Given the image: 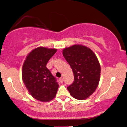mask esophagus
I'll return each instance as SVG.
<instances>
[{
  "label": "esophagus",
  "mask_w": 127,
  "mask_h": 127,
  "mask_svg": "<svg viewBox=\"0 0 127 127\" xmlns=\"http://www.w3.org/2000/svg\"><path fill=\"white\" fill-rule=\"evenodd\" d=\"M59 81H60V83H63V81H64V80H63V78L62 77H60V78H59Z\"/></svg>",
  "instance_id": "34e87169"
}]
</instances>
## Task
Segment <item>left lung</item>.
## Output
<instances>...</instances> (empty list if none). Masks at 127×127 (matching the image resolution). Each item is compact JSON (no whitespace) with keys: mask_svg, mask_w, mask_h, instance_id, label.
<instances>
[{"mask_svg":"<svg viewBox=\"0 0 127 127\" xmlns=\"http://www.w3.org/2000/svg\"><path fill=\"white\" fill-rule=\"evenodd\" d=\"M63 55L74 76L73 83L67 89L75 99L87 98L97 88L100 78L101 67L97 56L90 49L80 44L65 48Z\"/></svg>","mask_w":127,"mask_h":127,"instance_id":"obj_1","label":"left lung"}]
</instances>
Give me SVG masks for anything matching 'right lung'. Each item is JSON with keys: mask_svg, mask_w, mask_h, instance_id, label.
Listing matches in <instances>:
<instances>
[{"mask_svg": "<svg viewBox=\"0 0 127 127\" xmlns=\"http://www.w3.org/2000/svg\"><path fill=\"white\" fill-rule=\"evenodd\" d=\"M57 49L39 47L29 53L23 63L22 79L32 97L41 102L55 97L59 88L56 78L46 67Z\"/></svg>", "mask_w": 127, "mask_h": 127, "instance_id": "1", "label": "right lung"}]
</instances>
